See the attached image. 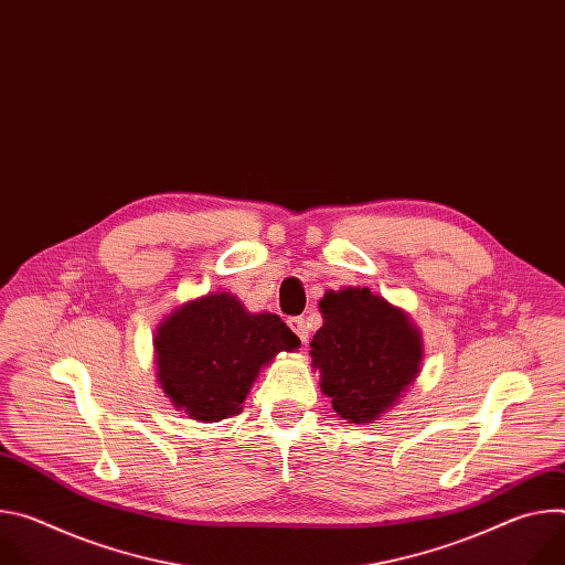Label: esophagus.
Segmentation results:
<instances>
[{
	"label": "esophagus",
	"mask_w": 565,
	"mask_h": 565,
	"mask_svg": "<svg viewBox=\"0 0 565 565\" xmlns=\"http://www.w3.org/2000/svg\"><path fill=\"white\" fill-rule=\"evenodd\" d=\"M288 327H290V331L306 344L308 342V327H306V321L301 319V317H290L288 319Z\"/></svg>",
	"instance_id": "esophagus-1"
}]
</instances>
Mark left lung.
I'll return each instance as SVG.
<instances>
[{"label": "left lung", "instance_id": "8db88e82", "mask_svg": "<svg viewBox=\"0 0 565 565\" xmlns=\"http://www.w3.org/2000/svg\"><path fill=\"white\" fill-rule=\"evenodd\" d=\"M319 312L324 324L312 335L310 366L321 391L342 420H377L420 373V329L407 310L360 286L327 290Z\"/></svg>", "mask_w": 565, "mask_h": 565}]
</instances>
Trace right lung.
Segmentation results:
<instances>
[{"label": "right lung", "instance_id": "add662e5", "mask_svg": "<svg viewBox=\"0 0 565 565\" xmlns=\"http://www.w3.org/2000/svg\"><path fill=\"white\" fill-rule=\"evenodd\" d=\"M299 347L279 315L250 312L236 295L216 290L181 303L156 327V382L177 412L221 423L244 409L262 369Z\"/></svg>", "mask_w": 565, "mask_h": 565}]
</instances>
